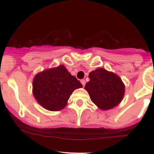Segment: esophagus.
Here are the masks:
<instances>
[{"instance_id":"1","label":"esophagus","mask_w":154,"mask_h":154,"mask_svg":"<svg viewBox=\"0 0 154 154\" xmlns=\"http://www.w3.org/2000/svg\"><path fill=\"white\" fill-rule=\"evenodd\" d=\"M80 82H81V83H82V85H83V86L84 87L85 85H86V80H82Z\"/></svg>"}]
</instances>
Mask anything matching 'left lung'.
<instances>
[{
	"instance_id": "obj_1",
	"label": "left lung",
	"mask_w": 154,
	"mask_h": 154,
	"mask_svg": "<svg viewBox=\"0 0 154 154\" xmlns=\"http://www.w3.org/2000/svg\"><path fill=\"white\" fill-rule=\"evenodd\" d=\"M90 80L85 86L91 101L102 110H107L120 103L125 95V84L116 74L104 68L91 71Z\"/></svg>"
}]
</instances>
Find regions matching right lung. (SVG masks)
I'll list each match as a JSON object with an SVG mask.
<instances>
[{
    "instance_id": "add662e5",
    "label": "right lung",
    "mask_w": 154,
    "mask_h": 154,
    "mask_svg": "<svg viewBox=\"0 0 154 154\" xmlns=\"http://www.w3.org/2000/svg\"><path fill=\"white\" fill-rule=\"evenodd\" d=\"M83 86L63 65L38 73L32 81V93L42 106L60 111L67 105L73 91Z\"/></svg>"
}]
</instances>
